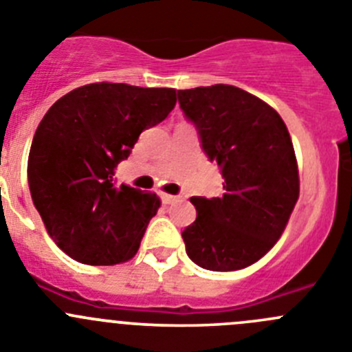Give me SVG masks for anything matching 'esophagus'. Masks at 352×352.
<instances>
[{
	"label": "esophagus",
	"instance_id": "esophagus-1",
	"mask_svg": "<svg viewBox=\"0 0 352 352\" xmlns=\"http://www.w3.org/2000/svg\"><path fill=\"white\" fill-rule=\"evenodd\" d=\"M160 198H161V201L165 203V205H172V203L179 201V198H177V196L166 195V192H161V195H160Z\"/></svg>",
	"mask_w": 352,
	"mask_h": 352
}]
</instances>
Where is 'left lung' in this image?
<instances>
[{
    "label": "left lung",
    "instance_id": "1",
    "mask_svg": "<svg viewBox=\"0 0 352 352\" xmlns=\"http://www.w3.org/2000/svg\"><path fill=\"white\" fill-rule=\"evenodd\" d=\"M201 149L224 179L222 198L192 196L196 221L182 231L186 252L208 271H238L271 250L298 199L294 144L281 116L232 85L179 90Z\"/></svg>",
    "mask_w": 352,
    "mask_h": 352
}]
</instances>
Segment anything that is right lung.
<instances>
[{"label":"right lung","instance_id":"1","mask_svg":"<svg viewBox=\"0 0 352 352\" xmlns=\"http://www.w3.org/2000/svg\"><path fill=\"white\" fill-rule=\"evenodd\" d=\"M173 88L91 83L48 109L32 139L28 180L50 238L81 264L114 265L137 254L160 198L116 184L139 135L175 107Z\"/></svg>","mask_w":352,"mask_h":352}]
</instances>
